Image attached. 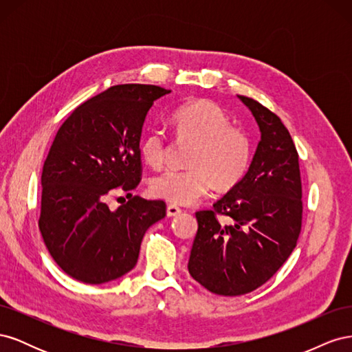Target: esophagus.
I'll return each instance as SVG.
<instances>
[{
    "label": "esophagus",
    "mask_w": 352,
    "mask_h": 352,
    "mask_svg": "<svg viewBox=\"0 0 352 352\" xmlns=\"http://www.w3.org/2000/svg\"><path fill=\"white\" fill-rule=\"evenodd\" d=\"M180 212H182V210H180L177 206H173V204L167 206V216L168 217H175V216L180 214Z\"/></svg>",
    "instance_id": "34e87169"
}]
</instances>
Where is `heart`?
Listing matches in <instances>:
<instances>
[{"label": "heart", "mask_w": 352, "mask_h": 352, "mask_svg": "<svg viewBox=\"0 0 352 352\" xmlns=\"http://www.w3.org/2000/svg\"><path fill=\"white\" fill-rule=\"evenodd\" d=\"M180 141L192 144L186 170H167L155 176L150 190L157 198L177 206H189L217 186L229 189L247 173L251 163V142L241 127L216 102L198 100L180 105L172 114ZM141 155L154 168L163 167L167 140L160 129L148 131L140 145Z\"/></svg>", "instance_id": "b5f03b06"}]
</instances>
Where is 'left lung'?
<instances>
[{"instance_id":"left-lung-1","label":"left lung","mask_w":352,"mask_h":352,"mask_svg":"<svg viewBox=\"0 0 352 352\" xmlns=\"http://www.w3.org/2000/svg\"><path fill=\"white\" fill-rule=\"evenodd\" d=\"M255 117L261 140L251 166L211 210L197 211L198 230L188 270L212 294L257 289L296 247L302 221L298 153L282 120L258 101L238 95ZM217 215L228 219L226 226Z\"/></svg>"}]
</instances>
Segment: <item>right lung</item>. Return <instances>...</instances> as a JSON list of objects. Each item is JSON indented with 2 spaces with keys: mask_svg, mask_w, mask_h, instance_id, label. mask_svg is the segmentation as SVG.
Returning a JSON list of instances; mask_svg holds the SVG:
<instances>
[{
  "mask_svg": "<svg viewBox=\"0 0 352 352\" xmlns=\"http://www.w3.org/2000/svg\"><path fill=\"white\" fill-rule=\"evenodd\" d=\"M170 89L116 85L80 104L60 126L42 168L39 230L61 270L83 283L122 278L140 257L146 229L166 216L164 201L132 197L141 182L145 117ZM130 199L111 212L114 190Z\"/></svg>",
  "mask_w": 352,
  "mask_h": 352,
  "instance_id": "obj_1",
  "label": "right lung"
}]
</instances>
